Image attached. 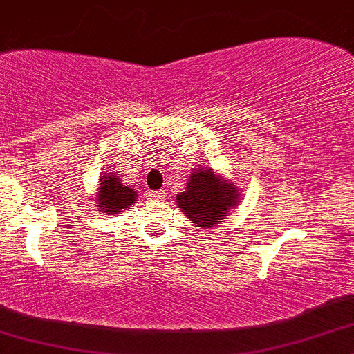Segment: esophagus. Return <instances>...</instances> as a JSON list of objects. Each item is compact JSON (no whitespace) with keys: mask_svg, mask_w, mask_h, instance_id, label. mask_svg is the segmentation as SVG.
I'll return each mask as SVG.
<instances>
[{"mask_svg":"<svg viewBox=\"0 0 354 354\" xmlns=\"http://www.w3.org/2000/svg\"><path fill=\"white\" fill-rule=\"evenodd\" d=\"M149 198H153V200H163V198H165V191L163 189L151 191V193H149Z\"/></svg>","mask_w":354,"mask_h":354,"instance_id":"1","label":"esophagus"}]
</instances>
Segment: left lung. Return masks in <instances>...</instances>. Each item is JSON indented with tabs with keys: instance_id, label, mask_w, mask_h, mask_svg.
Listing matches in <instances>:
<instances>
[{
	"instance_id": "left-lung-1",
	"label": "left lung",
	"mask_w": 354,
	"mask_h": 354,
	"mask_svg": "<svg viewBox=\"0 0 354 354\" xmlns=\"http://www.w3.org/2000/svg\"><path fill=\"white\" fill-rule=\"evenodd\" d=\"M178 206L201 228H216L221 219L238 206V189L233 183L223 180L209 168H201L191 173L186 189L178 193Z\"/></svg>"
}]
</instances>
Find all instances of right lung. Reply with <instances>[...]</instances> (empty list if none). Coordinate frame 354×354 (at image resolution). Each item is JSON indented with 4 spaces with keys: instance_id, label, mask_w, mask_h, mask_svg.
<instances>
[{
    "instance_id": "obj_1",
    "label": "right lung",
    "mask_w": 354,
    "mask_h": 354,
    "mask_svg": "<svg viewBox=\"0 0 354 354\" xmlns=\"http://www.w3.org/2000/svg\"><path fill=\"white\" fill-rule=\"evenodd\" d=\"M96 205L101 213L116 214L129 208L138 200L136 191L121 183L120 176L115 173H106L101 176L100 188L96 191Z\"/></svg>"
}]
</instances>
